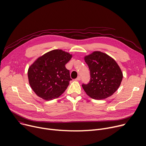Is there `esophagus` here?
<instances>
[{
	"label": "esophagus",
	"mask_w": 146,
	"mask_h": 146,
	"mask_svg": "<svg viewBox=\"0 0 146 146\" xmlns=\"http://www.w3.org/2000/svg\"><path fill=\"white\" fill-rule=\"evenodd\" d=\"M80 76H78V77L77 78H76V80H78V81H79V80H80Z\"/></svg>",
	"instance_id": "1"
}]
</instances>
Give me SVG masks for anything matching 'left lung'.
<instances>
[{"label":"left lung","instance_id":"8db88e82","mask_svg":"<svg viewBox=\"0 0 146 146\" xmlns=\"http://www.w3.org/2000/svg\"><path fill=\"white\" fill-rule=\"evenodd\" d=\"M90 70V80L82 87L86 94L96 100L112 95L119 88L123 78L119 66L111 57L94 51L84 57Z\"/></svg>","mask_w":146,"mask_h":146}]
</instances>
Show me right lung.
Returning <instances> with one entry per match:
<instances>
[{
  "label": "right lung",
  "mask_w": 146,
  "mask_h": 146,
  "mask_svg": "<svg viewBox=\"0 0 146 146\" xmlns=\"http://www.w3.org/2000/svg\"><path fill=\"white\" fill-rule=\"evenodd\" d=\"M72 57L67 52L54 50L38 57L29 66V83L38 96L50 101L64 93L72 80L65 65Z\"/></svg>",
  "instance_id": "1"
}]
</instances>
